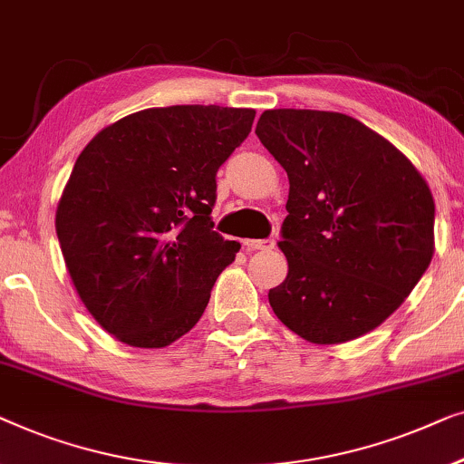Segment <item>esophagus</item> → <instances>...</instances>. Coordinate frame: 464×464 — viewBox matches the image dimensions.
Returning <instances> with one entry per match:
<instances>
[{
    "label": "esophagus",
    "mask_w": 464,
    "mask_h": 464,
    "mask_svg": "<svg viewBox=\"0 0 464 464\" xmlns=\"http://www.w3.org/2000/svg\"><path fill=\"white\" fill-rule=\"evenodd\" d=\"M246 250H273L276 239H244Z\"/></svg>",
    "instance_id": "34e87169"
}]
</instances>
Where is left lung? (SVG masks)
<instances>
[{
    "label": "left lung",
    "instance_id": "obj_1",
    "mask_svg": "<svg viewBox=\"0 0 464 464\" xmlns=\"http://www.w3.org/2000/svg\"><path fill=\"white\" fill-rule=\"evenodd\" d=\"M256 136L290 180L279 241L288 276L269 290L273 313L315 344L368 334L433 258L429 185L400 149L344 113L265 111Z\"/></svg>",
    "mask_w": 464,
    "mask_h": 464
}]
</instances>
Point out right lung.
Returning <instances> with one entry per match:
<instances>
[{
    "label": "right lung",
    "mask_w": 464,
    "mask_h": 464,
    "mask_svg": "<svg viewBox=\"0 0 464 464\" xmlns=\"http://www.w3.org/2000/svg\"><path fill=\"white\" fill-rule=\"evenodd\" d=\"M254 109L174 104L111 123L77 158L56 235L82 303L117 341L161 349L204 315L237 241L212 223L217 172Z\"/></svg>",
    "instance_id": "1"
}]
</instances>
